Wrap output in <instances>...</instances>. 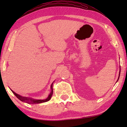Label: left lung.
<instances>
[{"instance_id":"1","label":"left lung","mask_w":127,"mask_h":127,"mask_svg":"<svg viewBox=\"0 0 127 127\" xmlns=\"http://www.w3.org/2000/svg\"><path fill=\"white\" fill-rule=\"evenodd\" d=\"M120 72H119V78H118V79H117V81L119 80V77H120Z\"/></svg>"}]
</instances>
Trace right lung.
Masks as SVG:
<instances>
[{
	"label": "right lung",
	"instance_id": "obj_1",
	"mask_svg": "<svg viewBox=\"0 0 127 127\" xmlns=\"http://www.w3.org/2000/svg\"><path fill=\"white\" fill-rule=\"evenodd\" d=\"M54 83V82H53ZM53 83H52L51 85V92H50V94L48 95L47 98L45 99H35L32 98L31 97H26V96H22L21 95H20L19 94H17V93H15V92H14L13 90H11V91L13 92V93L14 94L16 97L18 99H19L20 100H21L22 102H25V103H29V104H36V103H43V102H47L48 100H50V99L52 97L53 94Z\"/></svg>",
	"mask_w": 127,
	"mask_h": 127
}]
</instances>
